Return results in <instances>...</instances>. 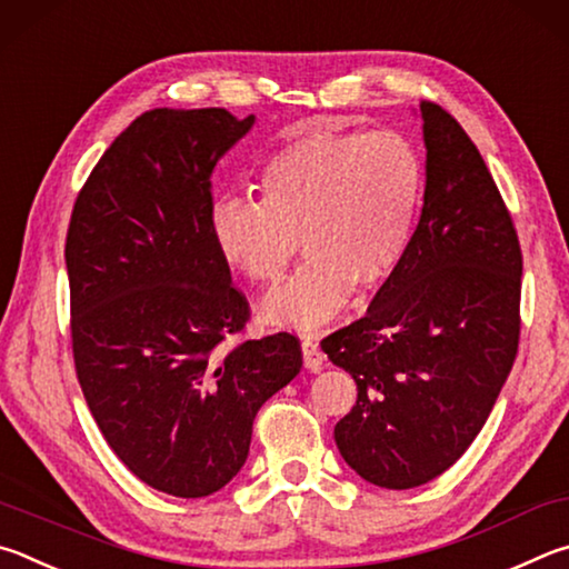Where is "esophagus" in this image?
<instances>
[{
  "label": "esophagus",
  "mask_w": 569,
  "mask_h": 569,
  "mask_svg": "<svg viewBox=\"0 0 569 569\" xmlns=\"http://www.w3.org/2000/svg\"><path fill=\"white\" fill-rule=\"evenodd\" d=\"M302 357H305V367H307V370H312V372L322 370L325 355H322V350H320V345H317L315 340H310V337H307V340H302Z\"/></svg>",
  "instance_id": "esophagus-1"
}]
</instances>
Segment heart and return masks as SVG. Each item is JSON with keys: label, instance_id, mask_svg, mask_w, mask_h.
I'll list each match as a JSON object with an SVG mask.
<instances>
[{"label": "heart", "instance_id": "obj_1", "mask_svg": "<svg viewBox=\"0 0 569 569\" xmlns=\"http://www.w3.org/2000/svg\"><path fill=\"white\" fill-rule=\"evenodd\" d=\"M425 162L400 129L307 132L267 159L257 202L212 207L219 257L257 284H277L300 249L310 259L267 297L269 322L315 330L355 284L390 279L410 252L425 204Z\"/></svg>", "mask_w": 569, "mask_h": 569}]
</instances>
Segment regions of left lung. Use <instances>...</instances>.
Masks as SVG:
<instances>
[{
	"label": "left lung",
	"mask_w": 569,
	"mask_h": 569,
	"mask_svg": "<svg viewBox=\"0 0 569 569\" xmlns=\"http://www.w3.org/2000/svg\"><path fill=\"white\" fill-rule=\"evenodd\" d=\"M427 182L400 269L365 317L322 340L357 382L335 427L362 480L410 490L460 460L490 417L520 345L522 249L480 149L435 102H420Z\"/></svg>",
	"instance_id": "8db88e82"
}]
</instances>
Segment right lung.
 Instances as JSON below:
<instances>
[{
	"label": "right lung",
	"instance_id": "right-lung-1",
	"mask_svg": "<svg viewBox=\"0 0 569 569\" xmlns=\"http://www.w3.org/2000/svg\"><path fill=\"white\" fill-rule=\"evenodd\" d=\"M254 124L222 107L149 109L94 164L67 229L79 387L129 472L207 497L247 460L252 422L302 370L290 332L249 322L212 237V172Z\"/></svg>",
	"mask_w": 569,
	"mask_h": 569
}]
</instances>
